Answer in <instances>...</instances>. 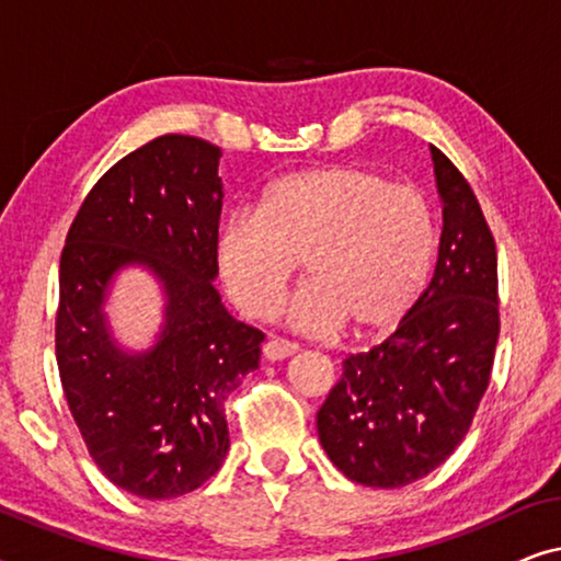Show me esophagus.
Masks as SVG:
<instances>
[{"label":"esophagus","instance_id":"esophagus-1","mask_svg":"<svg viewBox=\"0 0 561 561\" xmlns=\"http://www.w3.org/2000/svg\"><path fill=\"white\" fill-rule=\"evenodd\" d=\"M290 355H296V344H290L286 340H267L263 344V357L267 363H280V359H286Z\"/></svg>","mask_w":561,"mask_h":561}]
</instances>
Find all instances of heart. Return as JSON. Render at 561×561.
I'll return each instance as SVG.
<instances>
[{
	"mask_svg": "<svg viewBox=\"0 0 561 561\" xmlns=\"http://www.w3.org/2000/svg\"><path fill=\"white\" fill-rule=\"evenodd\" d=\"M211 257L244 317L271 319L304 260L309 283L288 306L290 327L329 334L350 324L355 336H375L426 290L436 221L419 188L365 165H319L273 181L257 211L229 214Z\"/></svg>",
	"mask_w": 561,
	"mask_h": 561,
	"instance_id": "obj_1",
	"label": "heart"
}]
</instances>
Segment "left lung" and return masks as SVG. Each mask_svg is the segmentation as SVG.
Listing matches in <instances>:
<instances>
[{
  "label": "left lung",
  "mask_w": 561,
  "mask_h": 561,
  "mask_svg": "<svg viewBox=\"0 0 561 561\" xmlns=\"http://www.w3.org/2000/svg\"><path fill=\"white\" fill-rule=\"evenodd\" d=\"M442 202L434 278L386 342L350 355L317 413L319 442L352 482L403 488L465 439L497 344L495 242L470 183L432 145Z\"/></svg>",
  "instance_id": "obj_1"
}]
</instances>
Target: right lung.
<instances>
[{"label": "right lung", "mask_w": 561, "mask_h": 561, "mask_svg": "<svg viewBox=\"0 0 561 561\" xmlns=\"http://www.w3.org/2000/svg\"><path fill=\"white\" fill-rule=\"evenodd\" d=\"M221 150L163 135L114 163L68 229L58 273L56 359L89 455L114 485L168 501L204 485L229 451L225 398L260 365L265 334L214 288ZM159 283L148 348L113 334L105 306L122 270Z\"/></svg>", "instance_id": "right-lung-1"}]
</instances>
